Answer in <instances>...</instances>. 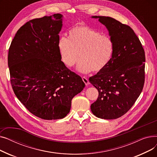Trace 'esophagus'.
<instances>
[{
  "instance_id": "esophagus-1",
  "label": "esophagus",
  "mask_w": 157,
  "mask_h": 157,
  "mask_svg": "<svg viewBox=\"0 0 157 157\" xmlns=\"http://www.w3.org/2000/svg\"><path fill=\"white\" fill-rule=\"evenodd\" d=\"M82 79H83V82H84V83H85V85H86V86H87V85H88L90 84L88 79H87L86 77H83V78H82Z\"/></svg>"
}]
</instances>
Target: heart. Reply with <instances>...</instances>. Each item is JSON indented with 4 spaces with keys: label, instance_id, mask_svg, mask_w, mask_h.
Listing matches in <instances>:
<instances>
[{
    "label": "heart",
    "instance_id": "heart-1",
    "mask_svg": "<svg viewBox=\"0 0 157 157\" xmlns=\"http://www.w3.org/2000/svg\"><path fill=\"white\" fill-rule=\"evenodd\" d=\"M58 48L62 62L72 67L79 56L77 69L81 73L102 71L109 62L113 53L111 39L85 25L71 29L68 38L62 37Z\"/></svg>",
    "mask_w": 157,
    "mask_h": 157
}]
</instances>
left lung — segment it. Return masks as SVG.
Instances as JSON below:
<instances>
[{
	"instance_id": "left-lung-1",
	"label": "left lung",
	"mask_w": 157,
	"mask_h": 157,
	"mask_svg": "<svg viewBox=\"0 0 157 157\" xmlns=\"http://www.w3.org/2000/svg\"><path fill=\"white\" fill-rule=\"evenodd\" d=\"M98 18L108 29L113 43L111 59L105 67L89 78L98 91L91 111L102 119H117L125 114L141 94L144 83L145 53L134 30L108 16Z\"/></svg>"
}]
</instances>
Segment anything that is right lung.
<instances>
[{"mask_svg":"<svg viewBox=\"0 0 157 157\" xmlns=\"http://www.w3.org/2000/svg\"><path fill=\"white\" fill-rule=\"evenodd\" d=\"M63 15L30 20L17 31L8 53L13 91L25 107L44 120L62 119L85 86L61 61L58 48Z\"/></svg>","mask_w":157,"mask_h":157,"instance_id":"1","label":"right lung"}]
</instances>
